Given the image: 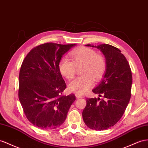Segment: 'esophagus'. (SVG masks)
Segmentation results:
<instances>
[{"mask_svg":"<svg viewBox=\"0 0 148 148\" xmlns=\"http://www.w3.org/2000/svg\"><path fill=\"white\" fill-rule=\"evenodd\" d=\"M75 97H76L77 98H82V97H84L80 95V94H75Z\"/></svg>","mask_w":148,"mask_h":148,"instance_id":"1","label":"esophagus"}]
</instances>
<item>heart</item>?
I'll return each instance as SVG.
<instances>
[{"mask_svg":"<svg viewBox=\"0 0 148 148\" xmlns=\"http://www.w3.org/2000/svg\"><path fill=\"white\" fill-rule=\"evenodd\" d=\"M72 61L62 58L59 62V69L63 76L73 79L77 73V68L82 67V77L69 84V90L79 94H84L94 85V79L98 82L103 78L107 63L104 56L92 49L82 47L70 52Z\"/></svg>","mask_w":148,"mask_h":148,"instance_id":"obj_1","label":"heart"}]
</instances>
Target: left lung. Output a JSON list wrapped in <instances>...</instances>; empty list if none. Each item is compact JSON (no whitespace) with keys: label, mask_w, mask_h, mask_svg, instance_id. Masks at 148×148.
<instances>
[{"label":"left lung","mask_w":148,"mask_h":148,"mask_svg":"<svg viewBox=\"0 0 148 148\" xmlns=\"http://www.w3.org/2000/svg\"><path fill=\"white\" fill-rule=\"evenodd\" d=\"M95 47L103 53L107 67L100 84L92 90L99 97L87 98L82 111L86 126L95 130H106L118 122L130 102L132 82L131 70L126 58L119 49L104 44Z\"/></svg>","instance_id":"8db88e82"}]
</instances>
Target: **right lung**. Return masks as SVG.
Wrapping results in <instances>:
<instances>
[{"instance_id":"right-lung-1","label":"right lung","mask_w":148,"mask_h":148,"mask_svg":"<svg viewBox=\"0 0 148 148\" xmlns=\"http://www.w3.org/2000/svg\"><path fill=\"white\" fill-rule=\"evenodd\" d=\"M75 44L47 42L34 47L21 67L18 96L24 112L34 126L42 130L62 124L75 100L63 94L66 84L59 69L62 56Z\"/></svg>"}]
</instances>
